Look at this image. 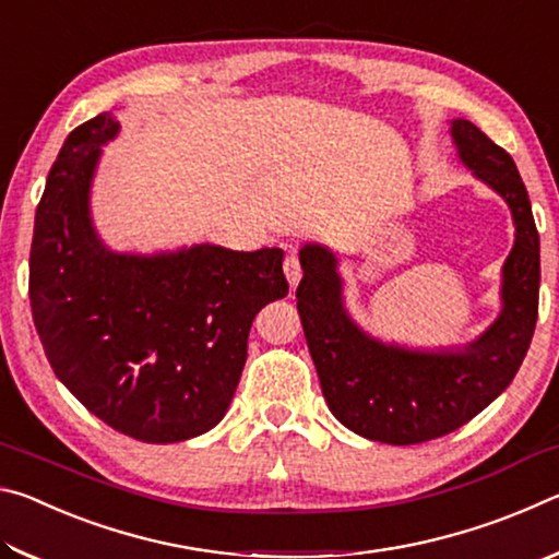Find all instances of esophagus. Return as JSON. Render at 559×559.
Wrapping results in <instances>:
<instances>
[{"instance_id":"1","label":"esophagus","mask_w":559,"mask_h":559,"mask_svg":"<svg viewBox=\"0 0 559 559\" xmlns=\"http://www.w3.org/2000/svg\"><path fill=\"white\" fill-rule=\"evenodd\" d=\"M283 273H286L290 288H296L300 276H302V271H300V261H298V257L293 251L286 253V261H283Z\"/></svg>"}]
</instances>
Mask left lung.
<instances>
[{
  "instance_id": "left-lung-1",
  "label": "left lung",
  "mask_w": 559,
  "mask_h": 559,
  "mask_svg": "<svg viewBox=\"0 0 559 559\" xmlns=\"http://www.w3.org/2000/svg\"><path fill=\"white\" fill-rule=\"evenodd\" d=\"M451 138L461 163L503 197L515 224L500 313L473 343L412 349L377 340L347 313L335 253L320 243L300 249L298 313L330 412L359 437L394 447L439 439L484 412L513 382L537 323L540 236L513 157L471 120H451Z\"/></svg>"
}]
</instances>
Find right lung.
Here are the masks:
<instances>
[{
	"label": "right lung",
	"mask_w": 559,
	"mask_h": 559,
	"mask_svg": "<svg viewBox=\"0 0 559 559\" xmlns=\"http://www.w3.org/2000/svg\"><path fill=\"white\" fill-rule=\"evenodd\" d=\"M118 130L100 112L56 157L34 224L32 316L56 377L91 414L138 441L175 443L222 421L253 318L288 296V281L281 249L110 251L91 187Z\"/></svg>",
	"instance_id": "obj_1"
}]
</instances>
